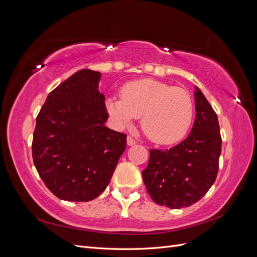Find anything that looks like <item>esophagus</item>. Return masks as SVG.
<instances>
[{
    "mask_svg": "<svg viewBox=\"0 0 257 257\" xmlns=\"http://www.w3.org/2000/svg\"><path fill=\"white\" fill-rule=\"evenodd\" d=\"M126 142H127V145H128V146H134V145H136L135 139H134L133 137H131V136H128V137H127Z\"/></svg>",
    "mask_w": 257,
    "mask_h": 257,
    "instance_id": "obj_1",
    "label": "esophagus"
}]
</instances>
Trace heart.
Masks as SVG:
<instances>
[{
	"label": "heart",
	"instance_id": "obj_1",
	"mask_svg": "<svg viewBox=\"0 0 257 257\" xmlns=\"http://www.w3.org/2000/svg\"><path fill=\"white\" fill-rule=\"evenodd\" d=\"M106 107L122 125L142 116L141 126L145 135L159 145L175 144L182 139L191 126L194 113L188 91L154 79L126 83L121 90V97H109Z\"/></svg>",
	"mask_w": 257,
	"mask_h": 257
}]
</instances>
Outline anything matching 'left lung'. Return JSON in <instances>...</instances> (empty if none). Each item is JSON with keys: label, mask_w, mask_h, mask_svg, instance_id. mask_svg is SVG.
Masks as SVG:
<instances>
[{"label": "left lung", "mask_w": 257, "mask_h": 257, "mask_svg": "<svg viewBox=\"0 0 257 257\" xmlns=\"http://www.w3.org/2000/svg\"><path fill=\"white\" fill-rule=\"evenodd\" d=\"M196 116L190 135L168 150L150 149L144 183L152 200L170 209L195 204L214 183L222 138L217 115L195 88Z\"/></svg>", "instance_id": "obj_1"}]
</instances>
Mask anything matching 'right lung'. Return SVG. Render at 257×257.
Returning a JSON list of instances; mask_svg holds the SVG:
<instances>
[{
  "label": "right lung",
  "instance_id": "1",
  "mask_svg": "<svg viewBox=\"0 0 257 257\" xmlns=\"http://www.w3.org/2000/svg\"><path fill=\"white\" fill-rule=\"evenodd\" d=\"M100 73L81 69L49 93L37 114L32 157L58 198L89 201L109 184L126 135L108 128Z\"/></svg>",
  "mask_w": 257,
  "mask_h": 257
}]
</instances>
